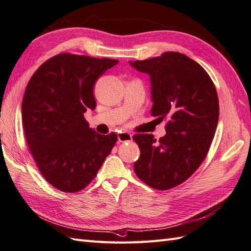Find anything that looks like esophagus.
I'll list each match as a JSON object with an SVG mask.
<instances>
[{"label":"esophagus","mask_w":251,"mask_h":251,"mask_svg":"<svg viewBox=\"0 0 251 251\" xmlns=\"http://www.w3.org/2000/svg\"><path fill=\"white\" fill-rule=\"evenodd\" d=\"M118 140L119 142H128L132 140V135H130L129 132H120L118 135Z\"/></svg>","instance_id":"esophagus-1"}]
</instances>
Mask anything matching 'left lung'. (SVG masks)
<instances>
[{
    "mask_svg": "<svg viewBox=\"0 0 251 251\" xmlns=\"http://www.w3.org/2000/svg\"><path fill=\"white\" fill-rule=\"evenodd\" d=\"M129 64L150 75L151 114L168 120L159 141L151 133L132 137L141 153L133 169L152 188H173L191 176L206 157L219 118L216 89L200 64L178 52Z\"/></svg>",
    "mask_w": 251,
    "mask_h": 251,
    "instance_id": "obj_1",
    "label": "left lung"
}]
</instances>
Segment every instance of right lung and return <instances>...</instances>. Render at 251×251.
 <instances>
[{
  "mask_svg": "<svg viewBox=\"0 0 251 251\" xmlns=\"http://www.w3.org/2000/svg\"><path fill=\"white\" fill-rule=\"evenodd\" d=\"M118 62L61 53L28 81L21 108L25 136L40 173L59 190L85 188L118 140L114 132L99 135L84 119L96 107V81Z\"/></svg>",
  "mask_w": 251,
  "mask_h": 251,
  "instance_id": "1",
  "label": "right lung"
}]
</instances>
